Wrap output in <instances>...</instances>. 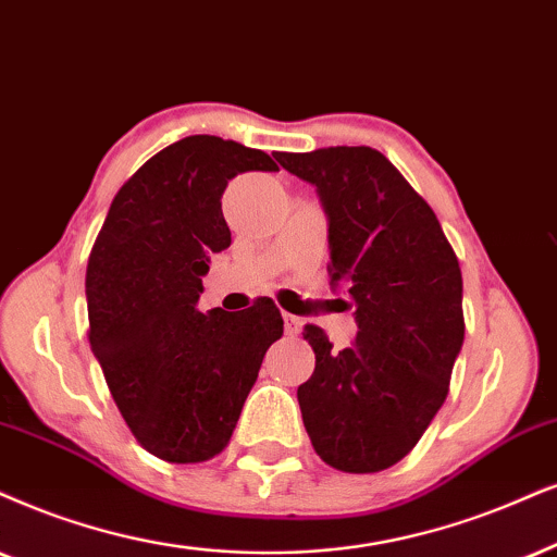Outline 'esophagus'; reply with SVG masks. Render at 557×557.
<instances>
[{
    "mask_svg": "<svg viewBox=\"0 0 557 557\" xmlns=\"http://www.w3.org/2000/svg\"><path fill=\"white\" fill-rule=\"evenodd\" d=\"M285 331L290 336H298L300 331H302V321L298 319V315H290V313H285Z\"/></svg>",
    "mask_w": 557,
    "mask_h": 557,
    "instance_id": "1",
    "label": "esophagus"
}]
</instances>
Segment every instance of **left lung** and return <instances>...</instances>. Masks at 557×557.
I'll list each match as a JSON object with an SVG mask.
<instances>
[{
    "label": "left lung",
    "mask_w": 557,
    "mask_h": 557,
    "mask_svg": "<svg viewBox=\"0 0 557 557\" xmlns=\"http://www.w3.org/2000/svg\"><path fill=\"white\" fill-rule=\"evenodd\" d=\"M319 189L329 218V277L355 306L357 339L334 351L323 329L298 388L315 455L344 473L396 466L445 404L462 339V274L434 210L383 153L331 146L277 153Z\"/></svg>",
    "instance_id": "1"
}]
</instances>
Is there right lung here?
<instances>
[{
  "mask_svg": "<svg viewBox=\"0 0 557 557\" xmlns=\"http://www.w3.org/2000/svg\"><path fill=\"white\" fill-rule=\"evenodd\" d=\"M277 172L259 149L187 136L117 189L87 264L89 344L125 424L159 460L206 462L228 445L283 315L197 308L210 255L228 249V180Z\"/></svg>",
  "mask_w": 557,
  "mask_h": 557,
  "instance_id": "right-lung-1",
  "label": "right lung"
}]
</instances>
